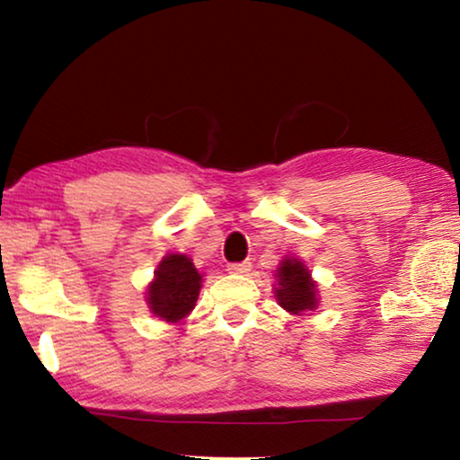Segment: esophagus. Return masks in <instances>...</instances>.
<instances>
[{
  "label": "esophagus",
  "instance_id": "obj_1",
  "mask_svg": "<svg viewBox=\"0 0 460 460\" xmlns=\"http://www.w3.org/2000/svg\"><path fill=\"white\" fill-rule=\"evenodd\" d=\"M252 270V261H239V263H227L229 274H247Z\"/></svg>",
  "mask_w": 460,
  "mask_h": 460
}]
</instances>
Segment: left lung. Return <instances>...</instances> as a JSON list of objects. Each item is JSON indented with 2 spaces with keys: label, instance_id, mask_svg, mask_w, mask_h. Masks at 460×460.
Instances as JSON below:
<instances>
[{
  "label": "left lung",
  "instance_id": "1",
  "mask_svg": "<svg viewBox=\"0 0 460 460\" xmlns=\"http://www.w3.org/2000/svg\"><path fill=\"white\" fill-rule=\"evenodd\" d=\"M278 302L288 313L300 314L316 306V284L310 279L305 263L298 260H284L282 266L278 268Z\"/></svg>",
  "mask_w": 460,
  "mask_h": 460
}]
</instances>
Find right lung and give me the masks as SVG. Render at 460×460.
I'll list each match as a JSON object with an SVG mask.
<instances>
[{
	"label": "right lung",
	"instance_id": "obj_1",
	"mask_svg": "<svg viewBox=\"0 0 460 460\" xmlns=\"http://www.w3.org/2000/svg\"><path fill=\"white\" fill-rule=\"evenodd\" d=\"M200 282L202 276L186 255H166L155 270V278L147 290L152 313L168 323L181 321L194 308Z\"/></svg>",
	"mask_w": 460,
	"mask_h": 460
}]
</instances>
